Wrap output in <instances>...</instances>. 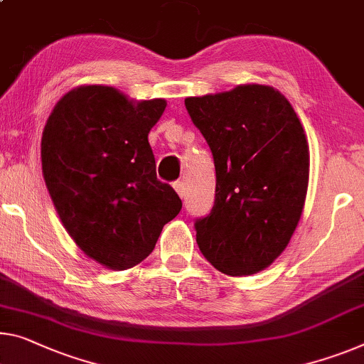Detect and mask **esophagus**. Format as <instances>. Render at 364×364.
<instances>
[{"label":"esophagus","mask_w":364,"mask_h":364,"mask_svg":"<svg viewBox=\"0 0 364 364\" xmlns=\"http://www.w3.org/2000/svg\"><path fill=\"white\" fill-rule=\"evenodd\" d=\"M174 188H176V192L178 193V197H181L182 200L186 198V186H183L182 181L174 182Z\"/></svg>","instance_id":"obj_1"}]
</instances>
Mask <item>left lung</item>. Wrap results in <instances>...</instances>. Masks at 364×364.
<instances>
[{"label":"left lung","instance_id":"1","mask_svg":"<svg viewBox=\"0 0 364 364\" xmlns=\"http://www.w3.org/2000/svg\"><path fill=\"white\" fill-rule=\"evenodd\" d=\"M213 153L211 213L195 221L205 259L231 277L264 270L287 249L303 213L309 144L289 100L265 85L187 97Z\"/></svg>","mask_w":364,"mask_h":364}]
</instances>
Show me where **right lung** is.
I'll return each instance as SVG.
<instances>
[{
    "label": "right lung",
    "mask_w": 364,
    "mask_h": 364,
    "mask_svg": "<svg viewBox=\"0 0 364 364\" xmlns=\"http://www.w3.org/2000/svg\"><path fill=\"white\" fill-rule=\"evenodd\" d=\"M166 105L112 86H77L43 128L42 172L55 210L77 247L110 270L146 259L182 208L176 190L156 177L148 141Z\"/></svg>",
    "instance_id": "add662e5"
}]
</instances>
